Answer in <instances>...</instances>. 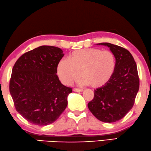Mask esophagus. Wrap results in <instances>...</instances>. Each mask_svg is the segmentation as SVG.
Masks as SVG:
<instances>
[{"mask_svg":"<svg viewBox=\"0 0 151 151\" xmlns=\"http://www.w3.org/2000/svg\"><path fill=\"white\" fill-rule=\"evenodd\" d=\"M73 91L77 92H83V90L81 89V88H74Z\"/></svg>","mask_w":151,"mask_h":151,"instance_id":"esophagus-1","label":"esophagus"}]
</instances>
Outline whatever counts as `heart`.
I'll use <instances>...</instances> for the list:
<instances>
[{
    "instance_id": "b5f03b06",
    "label": "heart",
    "mask_w": 151,
    "mask_h": 151,
    "mask_svg": "<svg viewBox=\"0 0 151 151\" xmlns=\"http://www.w3.org/2000/svg\"><path fill=\"white\" fill-rule=\"evenodd\" d=\"M116 68V57L113 52L98 48L78 49L62 59L57 65V75L63 83L71 85L84 78V84L100 88L108 84Z\"/></svg>"
}]
</instances>
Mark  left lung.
<instances>
[{
    "mask_svg": "<svg viewBox=\"0 0 151 151\" xmlns=\"http://www.w3.org/2000/svg\"><path fill=\"white\" fill-rule=\"evenodd\" d=\"M108 46L116 57V68L109 83L94 90V97L88 104L91 113L101 122L112 123L122 119L135 103L139 88L136 63L127 49L109 43Z\"/></svg>",
    "mask_w": 151,
    "mask_h": 151,
    "instance_id": "1",
    "label": "left lung"
}]
</instances>
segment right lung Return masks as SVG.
<instances>
[{
    "mask_svg": "<svg viewBox=\"0 0 151 151\" xmlns=\"http://www.w3.org/2000/svg\"><path fill=\"white\" fill-rule=\"evenodd\" d=\"M63 56L61 49L43 45L23 54L14 65L10 93L16 111L29 123L49 125L66 108L72 88L56 75Z\"/></svg>",
    "mask_w": 151,
    "mask_h": 151,
    "instance_id": "obj_1",
    "label": "right lung"
}]
</instances>
